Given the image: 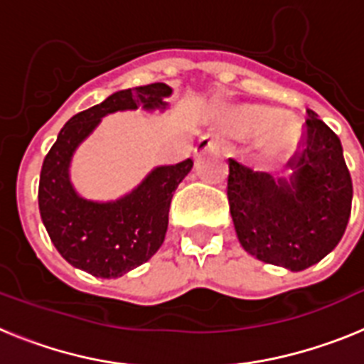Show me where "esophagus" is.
Masks as SVG:
<instances>
[{
    "instance_id": "1",
    "label": "esophagus",
    "mask_w": 364,
    "mask_h": 364,
    "mask_svg": "<svg viewBox=\"0 0 364 364\" xmlns=\"http://www.w3.org/2000/svg\"><path fill=\"white\" fill-rule=\"evenodd\" d=\"M220 149H222L220 138L213 136V134H205V136H202L200 140H198L197 147H195V154L200 156V154L204 153H218Z\"/></svg>"
}]
</instances>
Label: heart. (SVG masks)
Wrapping results in <instances>:
<instances>
[{"mask_svg":"<svg viewBox=\"0 0 364 364\" xmlns=\"http://www.w3.org/2000/svg\"><path fill=\"white\" fill-rule=\"evenodd\" d=\"M220 125L233 136L255 135V147L262 159H284L297 146V131L294 124L275 117L264 105H233L222 111Z\"/></svg>","mask_w":364,"mask_h":364,"instance_id":"heart-1","label":"heart"}]
</instances>
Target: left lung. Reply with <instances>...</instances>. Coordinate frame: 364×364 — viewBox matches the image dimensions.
Here are the masks:
<instances>
[{"label": "left lung", "mask_w": 364, "mask_h": 364, "mask_svg": "<svg viewBox=\"0 0 364 364\" xmlns=\"http://www.w3.org/2000/svg\"><path fill=\"white\" fill-rule=\"evenodd\" d=\"M304 134L288 166L290 180H273L230 159L228 200L240 246L268 264L301 272L317 264L345 235L352 211V176L343 146L306 109Z\"/></svg>", "instance_id": "8db88e82"}]
</instances>
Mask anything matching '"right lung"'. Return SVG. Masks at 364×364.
Here are the masks:
<instances>
[{"label": "right lung", "instance_id": "right-lung-1", "mask_svg": "<svg viewBox=\"0 0 364 364\" xmlns=\"http://www.w3.org/2000/svg\"><path fill=\"white\" fill-rule=\"evenodd\" d=\"M166 83L118 91L74 114L58 134L41 166L38 204L43 226L60 255L95 277L117 279L144 264L162 246L175 189L193 167L188 159L156 167L136 189L114 202H92L74 191L69 166L74 151L105 114L142 107L166 109Z\"/></svg>", "mask_w": 364, "mask_h": 364}]
</instances>
